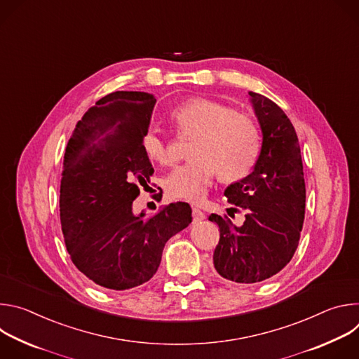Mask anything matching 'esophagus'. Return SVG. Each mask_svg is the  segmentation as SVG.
Here are the masks:
<instances>
[{"label":"esophagus","instance_id":"34e87169","mask_svg":"<svg viewBox=\"0 0 359 359\" xmlns=\"http://www.w3.org/2000/svg\"><path fill=\"white\" fill-rule=\"evenodd\" d=\"M191 216H193V223H198V222L206 219V216H204V213H203L201 210L196 209V208L191 210Z\"/></svg>","mask_w":359,"mask_h":359}]
</instances>
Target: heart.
Masks as SVG:
<instances>
[{
	"label": "heart",
	"mask_w": 359,
	"mask_h": 359,
	"mask_svg": "<svg viewBox=\"0 0 359 359\" xmlns=\"http://www.w3.org/2000/svg\"><path fill=\"white\" fill-rule=\"evenodd\" d=\"M179 130L196 136L190 149V162L173 169L165 180L170 197L200 203L206 197L216 172L229 183L250 175L260 155L257 123L245 114L236 112L222 102L194 97L172 112ZM142 150L151 162L173 163L169 143L155 128L144 130Z\"/></svg>",
	"instance_id": "b5f03b06"
}]
</instances>
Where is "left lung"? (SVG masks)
Returning <instances> with one entry per match:
<instances>
[{
  "label": "left lung",
  "mask_w": 359,
  "mask_h": 359,
  "mask_svg": "<svg viewBox=\"0 0 359 359\" xmlns=\"http://www.w3.org/2000/svg\"><path fill=\"white\" fill-rule=\"evenodd\" d=\"M263 142L252 172L231 183L224 196L245 210L243 226L210 215L220 229L213 254L226 280L252 284L281 271L298 247L305 215V182L295 129L284 111L260 93L248 92Z\"/></svg>",
  "instance_id": "left-lung-1"
}]
</instances>
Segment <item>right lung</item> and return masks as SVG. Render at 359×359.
Wrapping results in <instances>:
<instances>
[{
    "instance_id": "add662e5",
    "label": "right lung",
    "mask_w": 359,
    "mask_h": 359,
    "mask_svg": "<svg viewBox=\"0 0 359 359\" xmlns=\"http://www.w3.org/2000/svg\"><path fill=\"white\" fill-rule=\"evenodd\" d=\"M155 104L151 93L112 92L88 109L67 144L60 191L67 250L81 273L108 290L149 281L166 241L191 223L182 201L149 217L132 210L155 172L140 144Z\"/></svg>"
}]
</instances>
